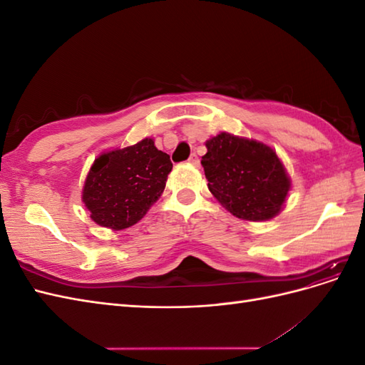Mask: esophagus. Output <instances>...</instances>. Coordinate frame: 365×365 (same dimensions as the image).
Returning <instances> with one entry per match:
<instances>
[{"instance_id": "1", "label": "esophagus", "mask_w": 365, "mask_h": 365, "mask_svg": "<svg viewBox=\"0 0 365 365\" xmlns=\"http://www.w3.org/2000/svg\"><path fill=\"white\" fill-rule=\"evenodd\" d=\"M189 163L193 164V165H196V168H197V165H200V158H197L196 153H192V155L189 157Z\"/></svg>"}]
</instances>
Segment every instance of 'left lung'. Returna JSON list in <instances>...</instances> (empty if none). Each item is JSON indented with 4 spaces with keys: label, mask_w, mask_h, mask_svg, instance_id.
<instances>
[{
    "label": "left lung",
    "mask_w": 365,
    "mask_h": 365,
    "mask_svg": "<svg viewBox=\"0 0 365 365\" xmlns=\"http://www.w3.org/2000/svg\"><path fill=\"white\" fill-rule=\"evenodd\" d=\"M205 146L201 164L208 190L231 215L259 222L280 213L291 178L274 149L228 132L207 140Z\"/></svg>",
    "instance_id": "left-lung-1"
}]
</instances>
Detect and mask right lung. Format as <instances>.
<instances>
[{
    "instance_id": "right-lung-1",
    "label": "right lung",
    "mask_w": 365,
    "mask_h": 365,
    "mask_svg": "<svg viewBox=\"0 0 365 365\" xmlns=\"http://www.w3.org/2000/svg\"><path fill=\"white\" fill-rule=\"evenodd\" d=\"M170 170V157L152 138L103 152L86 175L82 201L101 227H132L158 201Z\"/></svg>"
}]
</instances>
